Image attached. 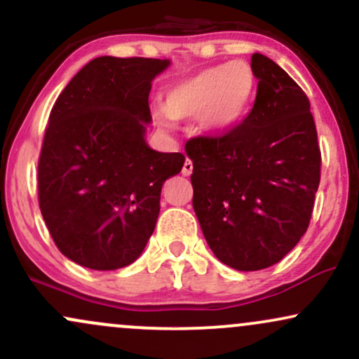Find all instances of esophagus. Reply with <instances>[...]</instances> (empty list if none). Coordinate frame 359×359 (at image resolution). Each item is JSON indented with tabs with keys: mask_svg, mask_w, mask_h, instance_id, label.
<instances>
[{
	"mask_svg": "<svg viewBox=\"0 0 359 359\" xmlns=\"http://www.w3.org/2000/svg\"><path fill=\"white\" fill-rule=\"evenodd\" d=\"M192 168H194V165H192V162H191V160H185V162H184V167H182V175L184 177H189V175H191L192 174Z\"/></svg>",
	"mask_w": 359,
	"mask_h": 359,
	"instance_id": "34e87169",
	"label": "esophagus"
}]
</instances>
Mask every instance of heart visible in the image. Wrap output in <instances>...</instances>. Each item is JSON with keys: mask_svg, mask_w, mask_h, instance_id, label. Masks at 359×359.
I'll use <instances>...</instances> for the list:
<instances>
[{"mask_svg": "<svg viewBox=\"0 0 359 359\" xmlns=\"http://www.w3.org/2000/svg\"><path fill=\"white\" fill-rule=\"evenodd\" d=\"M255 88V74L243 62L205 67L168 86L165 108H156V118L162 126L172 128L174 118L203 114L205 128L228 131L248 113Z\"/></svg>", "mask_w": 359, "mask_h": 359, "instance_id": "heart-1", "label": "heart"}]
</instances>
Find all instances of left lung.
<instances>
[{"label": "left lung", "instance_id": "left-lung-1", "mask_svg": "<svg viewBox=\"0 0 359 359\" xmlns=\"http://www.w3.org/2000/svg\"><path fill=\"white\" fill-rule=\"evenodd\" d=\"M248 116L221 135L185 143L192 160V205L209 248L241 271L269 269L307 231L320 182V148L311 102L262 53Z\"/></svg>", "mask_w": 359, "mask_h": 359}]
</instances>
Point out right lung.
Returning a JSON list of instances; mask_svg holds the SVG:
<instances>
[{
  "label": "right lung",
  "instance_id": "1",
  "mask_svg": "<svg viewBox=\"0 0 359 359\" xmlns=\"http://www.w3.org/2000/svg\"><path fill=\"white\" fill-rule=\"evenodd\" d=\"M168 64L97 57L53 104L39 158V204L55 246L77 265L133 263L155 229L163 182L182 170V154L145 142L151 81Z\"/></svg>",
  "mask_w": 359,
  "mask_h": 359
}]
</instances>
